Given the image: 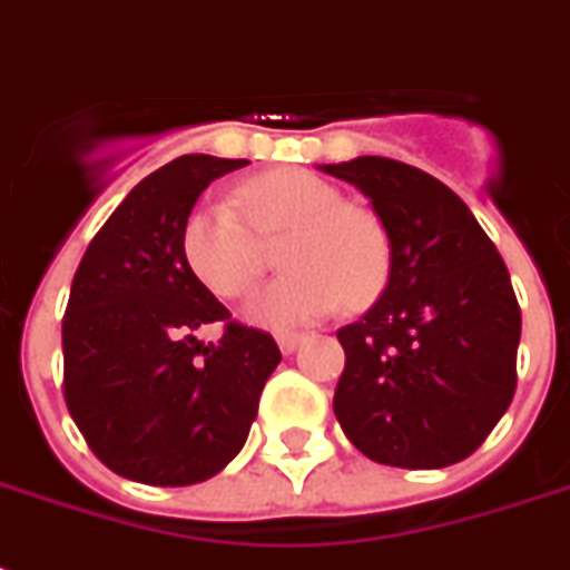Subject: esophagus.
Wrapping results in <instances>:
<instances>
[{
  "label": "esophagus",
  "instance_id": "obj_1",
  "mask_svg": "<svg viewBox=\"0 0 570 570\" xmlns=\"http://www.w3.org/2000/svg\"><path fill=\"white\" fill-rule=\"evenodd\" d=\"M304 343V334H277V346L284 355H293L295 348Z\"/></svg>",
  "mask_w": 570,
  "mask_h": 570
}]
</instances>
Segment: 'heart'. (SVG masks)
Segmentation results:
<instances>
[{
  "label": "heart",
  "instance_id": "1",
  "mask_svg": "<svg viewBox=\"0 0 570 570\" xmlns=\"http://www.w3.org/2000/svg\"><path fill=\"white\" fill-rule=\"evenodd\" d=\"M250 224L230 200L197 204L183 222L180 248L191 275L222 298H242L263 275V245L289 233L277 277L245 307L266 328H295L343 304H370L390 268L387 236L366 209L346 204L334 183L302 168H281L242 189Z\"/></svg>",
  "mask_w": 570,
  "mask_h": 570
}]
</instances>
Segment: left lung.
<instances>
[{"mask_svg":"<svg viewBox=\"0 0 570 570\" xmlns=\"http://www.w3.org/2000/svg\"><path fill=\"white\" fill-rule=\"evenodd\" d=\"M320 168L373 200L390 242L384 293L337 331L346 370L334 414L366 459L450 468L512 405L521 307L509 268L468 204L432 174L384 156Z\"/></svg>","mask_w":570,"mask_h":570,"instance_id":"8db88e82","label":"left lung"}]
</instances>
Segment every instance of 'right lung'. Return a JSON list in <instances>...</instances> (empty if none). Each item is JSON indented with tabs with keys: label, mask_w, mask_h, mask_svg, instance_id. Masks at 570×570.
Returning <instances> with one entry per match:
<instances>
[{
	"label": "right lung",
	"mask_w": 570,
	"mask_h": 570,
	"mask_svg": "<svg viewBox=\"0 0 570 570\" xmlns=\"http://www.w3.org/2000/svg\"><path fill=\"white\" fill-rule=\"evenodd\" d=\"M248 159L189 154L129 191L76 268L61 322L65 402L91 452L145 485H195L245 446L281 364L272 334L239 322L186 266L183 222L200 191ZM225 322L204 344L194 331Z\"/></svg>",
	"instance_id": "right-lung-1"
}]
</instances>
